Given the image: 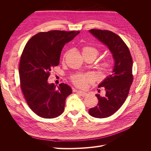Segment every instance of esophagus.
I'll return each mask as SVG.
<instances>
[{
    "mask_svg": "<svg viewBox=\"0 0 151 151\" xmlns=\"http://www.w3.org/2000/svg\"><path fill=\"white\" fill-rule=\"evenodd\" d=\"M76 92L78 93L79 95L82 96H86L87 95V93L86 92H83V91H77L76 90Z\"/></svg>",
    "mask_w": 151,
    "mask_h": 151,
    "instance_id": "obj_1",
    "label": "esophagus"
}]
</instances>
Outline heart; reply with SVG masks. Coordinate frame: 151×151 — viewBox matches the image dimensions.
Returning <instances> with one entry per match:
<instances>
[{
	"label": "heart",
	"instance_id": "obj_1",
	"mask_svg": "<svg viewBox=\"0 0 151 151\" xmlns=\"http://www.w3.org/2000/svg\"><path fill=\"white\" fill-rule=\"evenodd\" d=\"M82 53H83V55H93L95 57H96L99 51L98 50L94 47L91 46H86L84 47L82 49ZM67 55V52L63 55V59L64 60L65 57ZM110 62L109 60H105L103 62H101L100 66L101 68L104 70H106L108 68L110 67ZM71 81L72 83L74 84L76 87L79 88L83 89L85 88L87 84L91 81H92V77H91L89 74H78L72 76L71 77Z\"/></svg>",
	"mask_w": 151,
	"mask_h": 151
}]
</instances>
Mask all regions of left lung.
<instances>
[{"label":"left lung","instance_id":"1","mask_svg":"<svg viewBox=\"0 0 151 151\" xmlns=\"http://www.w3.org/2000/svg\"><path fill=\"white\" fill-rule=\"evenodd\" d=\"M89 32L106 45L115 60L113 73L99 85L104 88L106 94H96L98 103L89 110L91 116L103 118L112 115L125 101L134 79L133 61L129 47L119 36L108 30L92 29Z\"/></svg>","mask_w":151,"mask_h":151}]
</instances>
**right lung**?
<instances>
[{"instance_id":"obj_1","label":"right lung","mask_w":151,"mask_h":151,"mask_svg":"<svg viewBox=\"0 0 151 151\" xmlns=\"http://www.w3.org/2000/svg\"><path fill=\"white\" fill-rule=\"evenodd\" d=\"M80 31L52 30L34 35L21 56L20 86L29 107L44 118H53L64 111L65 99L72 91L66 84H50V71L60 62L62 48Z\"/></svg>"}]
</instances>
